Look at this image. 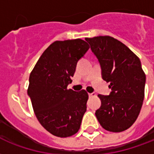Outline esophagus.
Listing matches in <instances>:
<instances>
[{
	"label": "esophagus",
	"instance_id": "1",
	"mask_svg": "<svg viewBox=\"0 0 154 154\" xmlns=\"http://www.w3.org/2000/svg\"><path fill=\"white\" fill-rule=\"evenodd\" d=\"M88 96H89V97H94V96H96V94H95V93L88 94Z\"/></svg>",
	"mask_w": 154,
	"mask_h": 154
}]
</instances>
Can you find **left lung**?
Masks as SVG:
<instances>
[{
	"label": "left lung",
	"mask_w": 154,
	"mask_h": 154,
	"mask_svg": "<svg viewBox=\"0 0 154 154\" xmlns=\"http://www.w3.org/2000/svg\"><path fill=\"white\" fill-rule=\"evenodd\" d=\"M112 92L98 94L101 106L95 112L102 127L122 132L136 121L143 105L146 76L139 57L122 42L110 36L86 38Z\"/></svg>",
	"instance_id": "8db88e82"
}]
</instances>
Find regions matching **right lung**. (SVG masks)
<instances>
[{
    "label": "right lung",
    "mask_w": 154,
    "mask_h": 154,
    "mask_svg": "<svg viewBox=\"0 0 154 154\" xmlns=\"http://www.w3.org/2000/svg\"><path fill=\"white\" fill-rule=\"evenodd\" d=\"M89 49L82 39L56 41L48 47L29 75L28 95L40 124L55 136L76 134L86 112L85 90L67 89L78 60Z\"/></svg>",
    "instance_id": "right-lung-1"
}]
</instances>
